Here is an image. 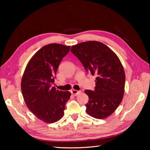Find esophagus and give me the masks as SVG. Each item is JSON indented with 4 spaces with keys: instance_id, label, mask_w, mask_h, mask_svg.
<instances>
[{
    "instance_id": "1",
    "label": "esophagus",
    "mask_w": 150,
    "mask_h": 150,
    "mask_svg": "<svg viewBox=\"0 0 150 150\" xmlns=\"http://www.w3.org/2000/svg\"><path fill=\"white\" fill-rule=\"evenodd\" d=\"M80 93H81V91H77V90H73L71 91V93L74 95V96H76V95H79Z\"/></svg>"
}]
</instances>
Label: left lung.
I'll list each match as a JSON object with an SVG mask.
<instances>
[{
	"label": "left lung",
	"mask_w": 150,
	"mask_h": 150,
	"mask_svg": "<svg viewBox=\"0 0 150 150\" xmlns=\"http://www.w3.org/2000/svg\"><path fill=\"white\" fill-rule=\"evenodd\" d=\"M71 52L86 72L96 76L95 90L84 91L89 97L86 112L97 119L110 116L119 106L124 92L125 73L119 59L106 45L98 41L72 46Z\"/></svg>",
	"instance_id": "left-lung-1"
}]
</instances>
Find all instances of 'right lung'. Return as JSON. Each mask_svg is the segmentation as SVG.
I'll return each mask as SVG.
<instances>
[{
    "instance_id": "add662e5",
    "label": "right lung",
    "mask_w": 150,
    "mask_h": 150,
    "mask_svg": "<svg viewBox=\"0 0 150 150\" xmlns=\"http://www.w3.org/2000/svg\"><path fill=\"white\" fill-rule=\"evenodd\" d=\"M69 50L70 46L55 43L43 46L30 59L22 79L21 90L28 108L47 123L62 117L71 95L53 87L59 64Z\"/></svg>"
}]
</instances>
